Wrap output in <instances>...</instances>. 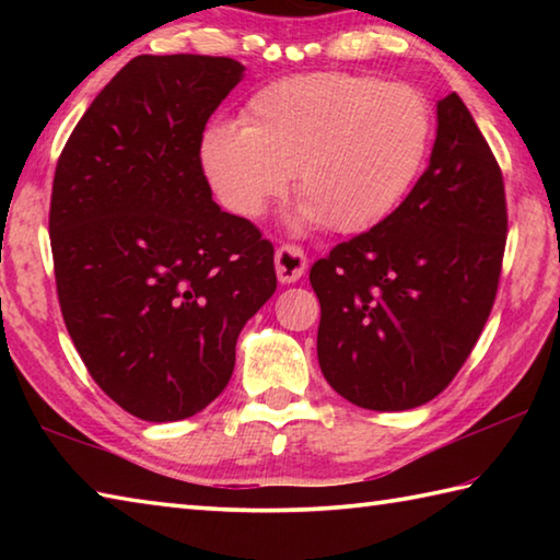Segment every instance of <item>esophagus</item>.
Segmentation results:
<instances>
[{
  "mask_svg": "<svg viewBox=\"0 0 560 560\" xmlns=\"http://www.w3.org/2000/svg\"><path fill=\"white\" fill-rule=\"evenodd\" d=\"M277 277L281 283H293L303 277V271H306V254L299 244H281L277 249Z\"/></svg>",
  "mask_w": 560,
  "mask_h": 560,
  "instance_id": "1",
  "label": "esophagus"
}]
</instances>
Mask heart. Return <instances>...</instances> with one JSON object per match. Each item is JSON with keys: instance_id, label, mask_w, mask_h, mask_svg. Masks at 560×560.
<instances>
[{"instance_id": "obj_1", "label": "heart", "mask_w": 560, "mask_h": 560, "mask_svg": "<svg viewBox=\"0 0 560 560\" xmlns=\"http://www.w3.org/2000/svg\"><path fill=\"white\" fill-rule=\"evenodd\" d=\"M432 132V106L415 86L368 73H299L254 93L244 126L207 130L202 170L240 217L264 214L293 175L303 220L355 234L405 202Z\"/></svg>"}]
</instances>
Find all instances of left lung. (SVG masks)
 <instances>
[{
  "mask_svg": "<svg viewBox=\"0 0 560 560\" xmlns=\"http://www.w3.org/2000/svg\"><path fill=\"white\" fill-rule=\"evenodd\" d=\"M506 230L504 175L450 93L438 103L430 165L397 212L311 267L328 385L377 412L438 397L485 330Z\"/></svg>",
  "mask_w": 560,
  "mask_h": 560,
  "instance_id": "obj_1",
  "label": "left lung"
}]
</instances>
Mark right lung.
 <instances>
[{
	"mask_svg": "<svg viewBox=\"0 0 560 560\" xmlns=\"http://www.w3.org/2000/svg\"><path fill=\"white\" fill-rule=\"evenodd\" d=\"M226 56H136L59 155L49 234L63 324L96 385L148 422L205 410L277 291L273 244L222 212L202 132L242 81Z\"/></svg>",
	"mask_w": 560,
	"mask_h": 560,
	"instance_id": "obj_1",
	"label": "right lung"
}]
</instances>
